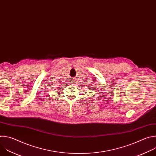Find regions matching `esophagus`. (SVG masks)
<instances>
[{
    "instance_id": "obj_1",
    "label": "esophagus",
    "mask_w": 156,
    "mask_h": 156,
    "mask_svg": "<svg viewBox=\"0 0 156 156\" xmlns=\"http://www.w3.org/2000/svg\"><path fill=\"white\" fill-rule=\"evenodd\" d=\"M72 81V82H74V81Z\"/></svg>"
}]
</instances>
